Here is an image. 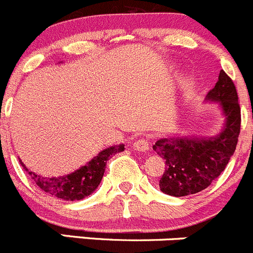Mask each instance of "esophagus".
<instances>
[{"mask_svg": "<svg viewBox=\"0 0 253 253\" xmlns=\"http://www.w3.org/2000/svg\"><path fill=\"white\" fill-rule=\"evenodd\" d=\"M131 146H133L134 150L144 151V153L149 150V143L148 140H145V139H138V140L134 141Z\"/></svg>", "mask_w": 253, "mask_h": 253, "instance_id": "esophagus-1", "label": "esophagus"}]
</instances>
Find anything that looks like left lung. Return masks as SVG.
I'll return each instance as SVG.
<instances>
[{"mask_svg":"<svg viewBox=\"0 0 253 253\" xmlns=\"http://www.w3.org/2000/svg\"><path fill=\"white\" fill-rule=\"evenodd\" d=\"M205 102L216 103L223 117L222 128L216 135L169 134L153 145L167 165L159 186L170 196H187L210 186L225 170L236 149L241 110L235 84L223 71Z\"/></svg>","mask_w":253,"mask_h":253,"instance_id":"8db88e82","label":"left lung"}]
</instances>
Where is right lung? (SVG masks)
Segmentation results:
<instances>
[{
  "mask_svg": "<svg viewBox=\"0 0 253 253\" xmlns=\"http://www.w3.org/2000/svg\"><path fill=\"white\" fill-rule=\"evenodd\" d=\"M61 63L62 62H59V64ZM124 149V144H118L103 149L86 164L62 176L44 177L28 169L20 158L18 160L26 172L42 191L62 200L76 201L92 195L97 190L104 175L107 161L109 160L110 156L115 155L117 153H122Z\"/></svg>",
  "mask_w": 253,
  "mask_h": 253,
  "instance_id": "obj_1",
  "label": "right lung"
}]
</instances>
